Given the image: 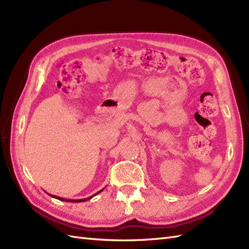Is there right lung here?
Returning a JSON list of instances; mask_svg holds the SVG:
<instances>
[{
  "mask_svg": "<svg viewBox=\"0 0 249 249\" xmlns=\"http://www.w3.org/2000/svg\"><path fill=\"white\" fill-rule=\"evenodd\" d=\"M102 191V190H101ZM100 191V192H101ZM100 192H97V193H100ZM96 193V194H97ZM96 194H94V195H96ZM93 195V196H94ZM51 196H53V197H55V198H57V199H59V200H65V201H70V202H82V201H85V200H87V199H90L91 197H93V196H91V197H88V198H85V199H78V200H76V199H64V198H62V197H58V196H54V195H51Z\"/></svg>",
  "mask_w": 249,
  "mask_h": 249,
  "instance_id": "add662e5",
  "label": "right lung"
}]
</instances>
